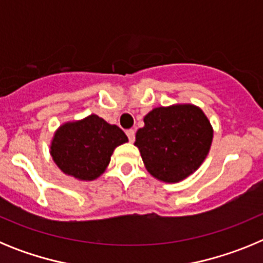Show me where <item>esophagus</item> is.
<instances>
[{"mask_svg": "<svg viewBox=\"0 0 263 263\" xmlns=\"http://www.w3.org/2000/svg\"><path fill=\"white\" fill-rule=\"evenodd\" d=\"M126 136H127V138H129L130 142H134V139H136V132H134L133 129L126 130Z\"/></svg>", "mask_w": 263, "mask_h": 263, "instance_id": "obj_1", "label": "esophagus"}]
</instances>
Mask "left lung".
I'll return each mask as SVG.
<instances>
[{"instance_id": "8db88e82", "label": "left lung", "mask_w": 263, "mask_h": 263, "mask_svg": "<svg viewBox=\"0 0 263 263\" xmlns=\"http://www.w3.org/2000/svg\"><path fill=\"white\" fill-rule=\"evenodd\" d=\"M136 143L146 168L167 183L187 178L210 152L213 132L203 110L194 105L155 108L143 118Z\"/></svg>"}]
</instances>
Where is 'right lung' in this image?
<instances>
[{
  "instance_id": "1",
  "label": "right lung",
  "mask_w": 263,
  "mask_h": 263,
  "mask_svg": "<svg viewBox=\"0 0 263 263\" xmlns=\"http://www.w3.org/2000/svg\"><path fill=\"white\" fill-rule=\"evenodd\" d=\"M127 142L126 134L116 125L92 115L59 127L51 155L63 173L81 180H93L105 171L117 146Z\"/></svg>"
}]
</instances>
